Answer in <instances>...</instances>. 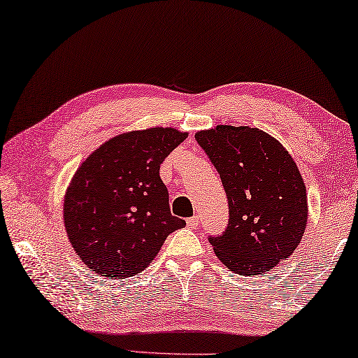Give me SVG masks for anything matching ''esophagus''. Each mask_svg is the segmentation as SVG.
<instances>
[{
    "label": "esophagus",
    "mask_w": 358,
    "mask_h": 358,
    "mask_svg": "<svg viewBox=\"0 0 358 358\" xmlns=\"http://www.w3.org/2000/svg\"><path fill=\"white\" fill-rule=\"evenodd\" d=\"M198 224H200V217L194 216V217H189L187 219V225H190V227H198Z\"/></svg>",
    "instance_id": "34e87169"
}]
</instances>
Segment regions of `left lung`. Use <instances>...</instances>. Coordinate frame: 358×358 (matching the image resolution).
Returning a JSON list of instances; mask_svg holds the SVG:
<instances>
[{
	"instance_id": "obj_1",
	"label": "left lung",
	"mask_w": 358,
	"mask_h": 358,
	"mask_svg": "<svg viewBox=\"0 0 358 358\" xmlns=\"http://www.w3.org/2000/svg\"><path fill=\"white\" fill-rule=\"evenodd\" d=\"M195 139L216 168L229 203V224L210 243L240 275L266 273L293 255L307 224L299 169L272 136L250 126L221 124Z\"/></svg>"
}]
</instances>
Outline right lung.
Listing matches in <instances>:
<instances>
[{
    "instance_id": "1",
    "label": "right lung",
    "mask_w": 358,
    "mask_h": 358,
    "mask_svg": "<svg viewBox=\"0 0 358 358\" xmlns=\"http://www.w3.org/2000/svg\"><path fill=\"white\" fill-rule=\"evenodd\" d=\"M187 133L173 128L131 131L86 158L65 194L70 243L102 277H133L153 261L185 221L169 210L160 164Z\"/></svg>"
}]
</instances>
